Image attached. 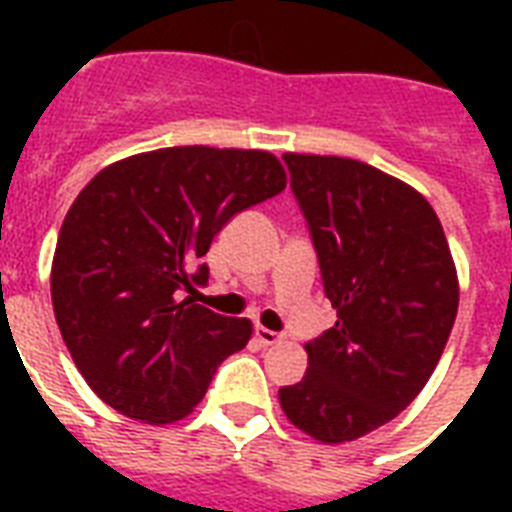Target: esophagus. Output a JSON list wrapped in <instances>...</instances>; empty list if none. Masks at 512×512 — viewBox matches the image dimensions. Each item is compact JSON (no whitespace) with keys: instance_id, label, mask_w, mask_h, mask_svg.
<instances>
[{"instance_id":"34e87169","label":"esophagus","mask_w":512,"mask_h":512,"mask_svg":"<svg viewBox=\"0 0 512 512\" xmlns=\"http://www.w3.org/2000/svg\"><path fill=\"white\" fill-rule=\"evenodd\" d=\"M255 340L260 342V345H265V348H268V345H276V342H281L284 337H281L279 332H273V329H265V327H260V324H257Z\"/></svg>"}]
</instances>
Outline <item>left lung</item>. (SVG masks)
<instances>
[{"mask_svg":"<svg viewBox=\"0 0 512 512\" xmlns=\"http://www.w3.org/2000/svg\"><path fill=\"white\" fill-rule=\"evenodd\" d=\"M284 162L337 321L305 342L308 372L279 401L295 428L345 444L425 388L457 316V268L438 215L404 180L342 156Z\"/></svg>","mask_w":512,"mask_h":512,"instance_id":"obj_1","label":"left lung"}]
</instances>
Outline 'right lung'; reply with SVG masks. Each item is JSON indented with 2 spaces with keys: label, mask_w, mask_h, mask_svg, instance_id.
I'll list each match as a JSON object with an SVG mask.
<instances>
[{
  "label": "right lung",
  "mask_w": 512,
  "mask_h": 512,
  "mask_svg": "<svg viewBox=\"0 0 512 512\" xmlns=\"http://www.w3.org/2000/svg\"><path fill=\"white\" fill-rule=\"evenodd\" d=\"M287 188L268 151L175 146L108 164L68 209L52 257V311L76 369L130 420L193 412L223 358L252 337L193 295L236 212Z\"/></svg>",
  "instance_id": "add662e5"
}]
</instances>
